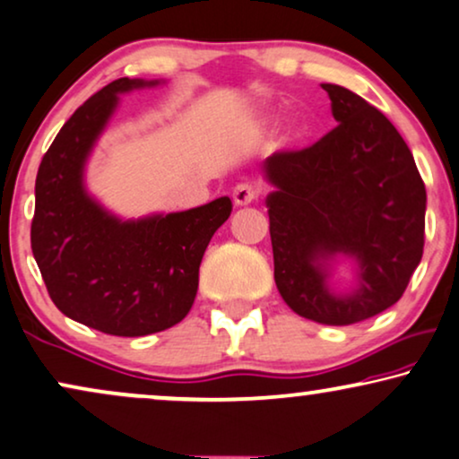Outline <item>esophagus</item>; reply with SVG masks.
<instances>
[{
  "label": "esophagus",
  "mask_w": 459,
  "mask_h": 459,
  "mask_svg": "<svg viewBox=\"0 0 459 459\" xmlns=\"http://www.w3.org/2000/svg\"><path fill=\"white\" fill-rule=\"evenodd\" d=\"M258 199V190L256 186H252V184H239V186H235L233 190V201L235 205H249V203H254Z\"/></svg>",
  "instance_id": "obj_1"
}]
</instances>
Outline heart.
I'll return each mask as SVG.
<instances>
[{"label":"heart","instance_id":"heart-1","mask_svg":"<svg viewBox=\"0 0 459 459\" xmlns=\"http://www.w3.org/2000/svg\"><path fill=\"white\" fill-rule=\"evenodd\" d=\"M297 135H300V131H297Z\"/></svg>","mask_w":459,"mask_h":459}]
</instances>
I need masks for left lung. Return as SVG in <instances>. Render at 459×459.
I'll return each mask as SVG.
<instances>
[{
    "instance_id": "left-lung-1",
    "label": "left lung",
    "mask_w": 459,
    "mask_h": 459,
    "mask_svg": "<svg viewBox=\"0 0 459 459\" xmlns=\"http://www.w3.org/2000/svg\"><path fill=\"white\" fill-rule=\"evenodd\" d=\"M339 125L303 150H280L263 171L275 283L290 309L350 326L398 303L423 254L426 186L390 120L339 84H322ZM336 253L359 263V290L325 288Z\"/></svg>"
}]
</instances>
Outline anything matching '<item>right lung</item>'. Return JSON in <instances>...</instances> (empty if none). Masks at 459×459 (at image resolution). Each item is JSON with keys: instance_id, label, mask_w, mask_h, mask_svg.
<instances>
[{"instance_id": "1", "label": "right lung", "mask_w": 459, "mask_h": 459, "mask_svg": "<svg viewBox=\"0 0 459 459\" xmlns=\"http://www.w3.org/2000/svg\"><path fill=\"white\" fill-rule=\"evenodd\" d=\"M156 82L118 78L86 100L61 126L36 178L33 258L56 309L114 336L160 333L195 303L199 264L229 220V196L120 222L86 195L84 160L112 116L120 92Z\"/></svg>"}]
</instances>
